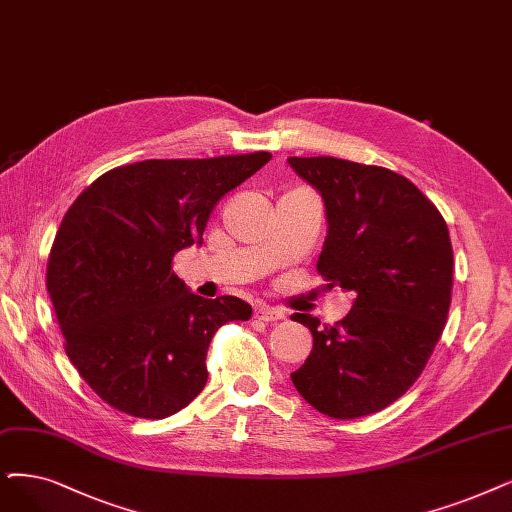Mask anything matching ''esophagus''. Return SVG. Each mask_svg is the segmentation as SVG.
I'll return each mask as SVG.
<instances>
[{
	"mask_svg": "<svg viewBox=\"0 0 512 512\" xmlns=\"http://www.w3.org/2000/svg\"><path fill=\"white\" fill-rule=\"evenodd\" d=\"M254 315L260 321H279V319H285V311L283 309H277V306H269V304H262V302L256 304Z\"/></svg>",
	"mask_w": 512,
	"mask_h": 512,
	"instance_id": "esophagus-1",
	"label": "esophagus"
}]
</instances>
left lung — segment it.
<instances>
[{
	"mask_svg": "<svg viewBox=\"0 0 512 512\" xmlns=\"http://www.w3.org/2000/svg\"><path fill=\"white\" fill-rule=\"evenodd\" d=\"M288 163L325 206L317 271L330 290L338 285L355 296L334 325L292 315L313 334V351L292 382L330 418L380 412L416 382L441 338L454 279L447 224L397 172L336 157Z\"/></svg>",
	"mask_w": 512,
	"mask_h": 512,
	"instance_id": "left-lung-1",
	"label": "left lung"
}]
</instances>
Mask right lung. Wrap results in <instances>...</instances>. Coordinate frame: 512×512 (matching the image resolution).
Listing matches in <instances>:
<instances>
[{"label": "right lung", "mask_w": 512, "mask_h": 512, "mask_svg": "<svg viewBox=\"0 0 512 512\" xmlns=\"http://www.w3.org/2000/svg\"><path fill=\"white\" fill-rule=\"evenodd\" d=\"M269 159L130 163L96 178L60 222L48 294L75 370L115 410L149 420L180 412L206 386L218 327L252 317L241 298L193 294L172 258L203 243L216 203Z\"/></svg>", "instance_id": "add662e5"}]
</instances>
